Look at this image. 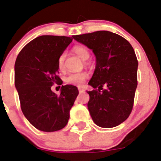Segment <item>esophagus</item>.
<instances>
[{
    "mask_svg": "<svg viewBox=\"0 0 161 161\" xmlns=\"http://www.w3.org/2000/svg\"><path fill=\"white\" fill-rule=\"evenodd\" d=\"M79 89V93H82L83 92H84V89H83L82 88H81V87H79V88H78Z\"/></svg>",
    "mask_w": 161,
    "mask_h": 161,
    "instance_id": "1",
    "label": "esophagus"
}]
</instances>
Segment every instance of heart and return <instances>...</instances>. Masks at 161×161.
<instances>
[{"label":"heart","instance_id":"b5f03b06","mask_svg":"<svg viewBox=\"0 0 161 161\" xmlns=\"http://www.w3.org/2000/svg\"><path fill=\"white\" fill-rule=\"evenodd\" d=\"M73 51L75 53L82 59V60H88L90 56V53L88 49L86 46L82 45H75L73 47ZM65 53H62L57 59V65L60 69H63L64 66V60H65ZM88 77V73L86 72H76V73H69L66 75L64 78V81L66 84L72 85V86H80L84 83L85 80Z\"/></svg>","mask_w":161,"mask_h":161}]
</instances>
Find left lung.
Wrapping results in <instances>:
<instances>
[{"mask_svg":"<svg viewBox=\"0 0 161 161\" xmlns=\"http://www.w3.org/2000/svg\"><path fill=\"white\" fill-rule=\"evenodd\" d=\"M73 38L92 49L96 57L95 72L88 82L94 89L87 92L94 123L103 128L121 124L132 112L138 85V64L133 47L124 38L109 31Z\"/></svg>","mask_w":161,"mask_h":161,"instance_id":"1","label":"left lung"}]
</instances>
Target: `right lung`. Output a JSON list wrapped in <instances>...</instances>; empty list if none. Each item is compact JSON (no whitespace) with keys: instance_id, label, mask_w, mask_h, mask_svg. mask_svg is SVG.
Here are the masks:
<instances>
[{"instance_id":"right-lung-1","label":"right lung","mask_w":161,"mask_h":161,"mask_svg":"<svg viewBox=\"0 0 161 161\" xmlns=\"http://www.w3.org/2000/svg\"><path fill=\"white\" fill-rule=\"evenodd\" d=\"M73 41L66 36L37 37L21 50L15 63V86L24 116L43 132H55L66 126L69 110L79 95L77 88L62 86L60 95L51 91L62 85L57 59Z\"/></svg>"}]
</instances>
